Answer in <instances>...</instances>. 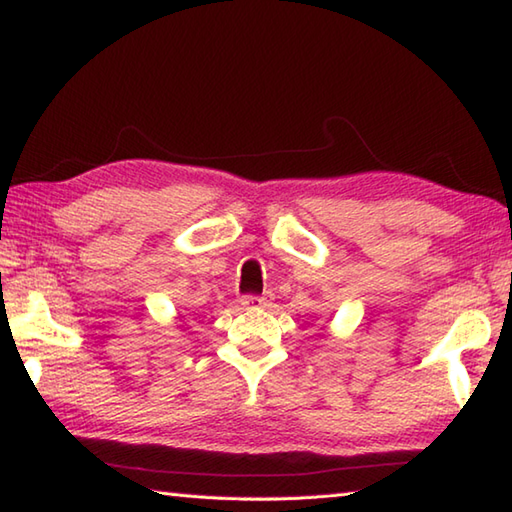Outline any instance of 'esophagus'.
<instances>
[{
  "instance_id": "1",
  "label": "esophagus",
  "mask_w": 512,
  "mask_h": 512,
  "mask_svg": "<svg viewBox=\"0 0 512 512\" xmlns=\"http://www.w3.org/2000/svg\"><path fill=\"white\" fill-rule=\"evenodd\" d=\"M270 303V295H246L242 299V306L246 310H257V308H266Z\"/></svg>"
}]
</instances>
